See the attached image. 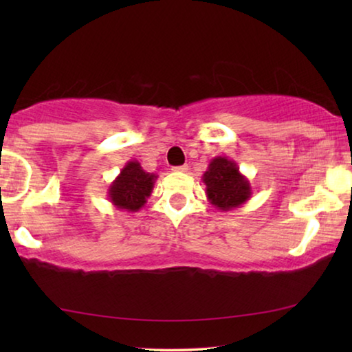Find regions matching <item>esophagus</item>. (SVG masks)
Returning <instances> with one entry per match:
<instances>
[{"instance_id":"1","label":"esophagus","mask_w":352,"mask_h":352,"mask_svg":"<svg viewBox=\"0 0 352 352\" xmlns=\"http://www.w3.org/2000/svg\"><path fill=\"white\" fill-rule=\"evenodd\" d=\"M188 170V166H177V168H174V172H186Z\"/></svg>"}]
</instances>
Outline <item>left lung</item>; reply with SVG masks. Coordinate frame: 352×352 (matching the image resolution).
<instances>
[{
    "label": "left lung",
    "instance_id": "left-lung-1",
    "mask_svg": "<svg viewBox=\"0 0 352 352\" xmlns=\"http://www.w3.org/2000/svg\"><path fill=\"white\" fill-rule=\"evenodd\" d=\"M201 182L206 186L208 201L220 211H233L252 199L250 180L228 157H214L201 175Z\"/></svg>",
    "mask_w": 352,
    "mask_h": 352
}]
</instances>
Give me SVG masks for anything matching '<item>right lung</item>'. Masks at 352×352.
Instances as JSON below:
<instances>
[{
	"mask_svg": "<svg viewBox=\"0 0 352 352\" xmlns=\"http://www.w3.org/2000/svg\"><path fill=\"white\" fill-rule=\"evenodd\" d=\"M157 178V174L146 172L136 160H132L126 163L119 175L110 183L107 195H109L111 205L118 210L136 212L151 197Z\"/></svg>",
	"mask_w": 352,
	"mask_h": 352,
	"instance_id": "1",
	"label": "right lung"
}]
</instances>
